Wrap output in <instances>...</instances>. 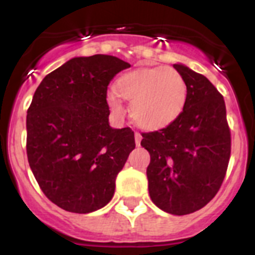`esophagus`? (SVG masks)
<instances>
[{
	"instance_id": "obj_1",
	"label": "esophagus",
	"mask_w": 255,
	"mask_h": 255,
	"mask_svg": "<svg viewBox=\"0 0 255 255\" xmlns=\"http://www.w3.org/2000/svg\"><path fill=\"white\" fill-rule=\"evenodd\" d=\"M140 140H141V135L139 134L138 131H135V144H136V145H140Z\"/></svg>"
}]
</instances>
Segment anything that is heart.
Listing matches in <instances>:
<instances>
[{
    "instance_id": "obj_1",
    "label": "heart",
    "mask_w": 255,
    "mask_h": 255,
    "mask_svg": "<svg viewBox=\"0 0 255 255\" xmlns=\"http://www.w3.org/2000/svg\"><path fill=\"white\" fill-rule=\"evenodd\" d=\"M106 101L116 116H124L123 99L131 102V115L143 129L157 130L170 125L181 114L186 101V83L172 67H140L119 78Z\"/></svg>"
}]
</instances>
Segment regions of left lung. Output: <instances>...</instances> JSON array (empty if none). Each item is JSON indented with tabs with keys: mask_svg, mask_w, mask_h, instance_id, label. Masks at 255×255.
I'll list each match as a JSON object with an SVG mask.
<instances>
[{
	"mask_svg": "<svg viewBox=\"0 0 255 255\" xmlns=\"http://www.w3.org/2000/svg\"><path fill=\"white\" fill-rule=\"evenodd\" d=\"M173 67L186 83L181 114L166 128L143 132L149 152L150 199L171 215H189L208 204L220 190L231 153V132L224 97L202 74Z\"/></svg>",
	"mask_w": 255,
	"mask_h": 255,
	"instance_id": "left-lung-1",
	"label": "left lung"
}]
</instances>
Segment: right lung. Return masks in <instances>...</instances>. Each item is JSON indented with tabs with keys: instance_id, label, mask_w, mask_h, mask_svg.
Returning <instances> with one entry per match:
<instances>
[{
	"instance_id": "obj_1",
	"label": "right lung",
	"mask_w": 255,
	"mask_h": 255,
	"mask_svg": "<svg viewBox=\"0 0 255 255\" xmlns=\"http://www.w3.org/2000/svg\"><path fill=\"white\" fill-rule=\"evenodd\" d=\"M130 65L115 56L71 58L37 88L26 115V154L38 185L60 208L91 213L112 199L135 148L130 128L108 125L107 87Z\"/></svg>"
}]
</instances>
